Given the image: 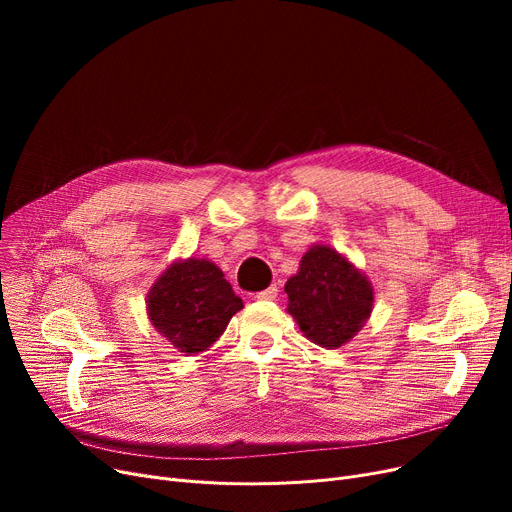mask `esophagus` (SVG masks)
<instances>
[{
	"instance_id": "1",
	"label": "esophagus",
	"mask_w": 512,
	"mask_h": 512,
	"mask_svg": "<svg viewBox=\"0 0 512 512\" xmlns=\"http://www.w3.org/2000/svg\"><path fill=\"white\" fill-rule=\"evenodd\" d=\"M276 297H278V286H267L265 290L255 294V299H259V301H274Z\"/></svg>"
}]
</instances>
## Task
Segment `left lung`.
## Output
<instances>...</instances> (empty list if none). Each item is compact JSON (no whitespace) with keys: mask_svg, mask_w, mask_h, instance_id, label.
I'll return each instance as SVG.
<instances>
[{"mask_svg":"<svg viewBox=\"0 0 512 512\" xmlns=\"http://www.w3.org/2000/svg\"><path fill=\"white\" fill-rule=\"evenodd\" d=\"M288 313L301 332L324 348H338L365 324L373 307L367 278L338 251L315 245L286 286Z\"/></svg>","mask_w":512,"mask_h":512,"instance_id":"8db88e82","label":"left lung"}]
</instances>
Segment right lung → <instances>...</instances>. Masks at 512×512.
I'll list each match as a JSON object with an SVG mask.
<instances>
[{"label": "right lung", "mask_w": 512, "mask_h": 512, "mask_svg": "<svg viewBox=\"0 0 512 512\" xmlns=\"http://www.w3.org/2000/svg\"><path fill=\"white\" fill-rule=\"evenodd\" d=\"M240 309L242 301L220 267L193 257L172 263L147 297L153 328L191 355L207 351Z\"/></svg>", "instance_id": "add662e5"}]
</instances>
